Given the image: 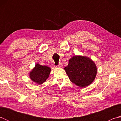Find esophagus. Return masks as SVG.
<instances>
[{"instance_id":"esophagus-1","label":"esophagus","mask_w":121,"mask_h":121,"mask_svg":"<svg viewBox=\"0 0 121 121\" xmlns=\"http://www.w3.org/2000/svg\"><path fill=\"white\" fill-rule=\"evenodd\" d=\"M62 65L61 63H60V64H59V65H57V66H56V67H58V68H62Z\"/></svg>"}]
</instances>
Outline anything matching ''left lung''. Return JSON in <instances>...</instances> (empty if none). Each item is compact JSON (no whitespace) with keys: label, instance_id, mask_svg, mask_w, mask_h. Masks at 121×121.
<instances>
[{"label":"left lung","instance_id":"obj_1","mask_svg":"<svg viewBox=\"0 0 121 121\" xmlns=\"http://www.w3.org/2000/svg\"><path fill=\"white\" fill-rule=\"evenodd\" d=\"M69 79L80 87L91 84L97 75V67L91 59L86 56H75L71 58L65 68Z\"/></svg>","mask_w":121,"mask_h":121}]
</instances>
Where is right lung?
<instances>
[{
    "instance_id": "obj_1",
    "label": "right lung",
    "mask_w": 121,
    "mask_h": 121,
    "mask_svg": "<svg viewBox=\"0 0 121 121\" xmlns=\"http://www.w3.org/2000/svg\"><path fill=\"white\" fill-rule=\"evenodd\" d=\"M50 71L49 67L37 63L30 73V78L36 84H42L48 78Z\"/></svg>"
}]
</instances>
